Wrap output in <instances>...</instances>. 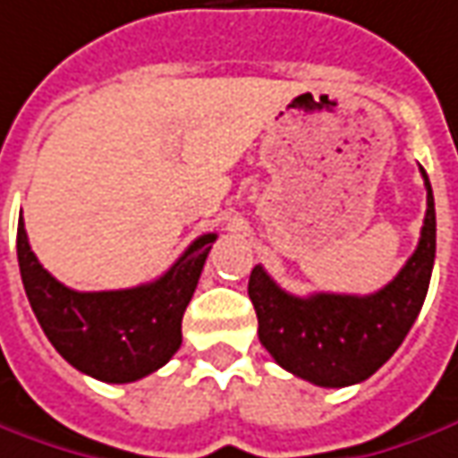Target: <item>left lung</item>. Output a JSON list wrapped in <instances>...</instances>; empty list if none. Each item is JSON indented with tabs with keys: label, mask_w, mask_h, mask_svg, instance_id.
<instances>
[{
	"label": "left lung",
	"mask_w": 458,
	"mask_h": 458,
	"mask_svg": "<svg viewBox=\"0 0 458 458\" xmlns=\"http://www.w3.org/2000/svg\"><path fill=\"white\" fill-rule=\"evenodd\" d=\"M426 185L421 238L394 281L371 295L316 293L298 298L283 291L263 266H255L248 295L258 316V338L278 366L323 388L360 384L396 353L424 306L434 258L437 210Z\"/></svg>",
	"instance_id": "obj_1"
}]
</instances>
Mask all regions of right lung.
I'll list each match as a JSON object with an SVG mask.
<instances>
[{
  "label": "right lung",
  "mask_w": 458,
  "mask_h": 458,
  "mask_svg": "<svg viewBox=\"0 0 458 458\" xmlns=\"http://www.w3.org/2000/svg\"><path fill=\"white\" fill-rule=\"evenodd\" d=\"M216 233H205L157 281L123 291H72L52 278L17 225L24 293L49 344L77 371L105 384H130L163 369L182 344V313L198 288Z\"/></svg>",
  "instance_id": "1"
}]
</instances>
